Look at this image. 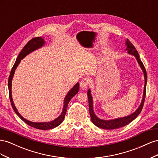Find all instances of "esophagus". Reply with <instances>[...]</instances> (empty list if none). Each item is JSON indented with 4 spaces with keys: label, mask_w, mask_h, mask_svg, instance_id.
Here are the masks:
<instances>
[{
    "label": "esophagus",
    "mask_w": 158,
    "mask_h": 158,
    "mask_svg": "<svg viewBox=\"0 0 158 158\" xmlns=\"http://www.w3.org/2000/svg\"><path fill=\"white\" fill-rule=\"evenodd\" d=\"M89 82H90V79L89 78L85 77L83 79L81 80L80 87L83 89H86L87 88L88 85L89 84Z\"/></svg>",
    "instance_id": "esophagus-1"
}]
</instances>
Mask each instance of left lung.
Wrapping results in <instances>:
<instances>
[{
    "label": "left lung",
    "mask_w": 158,
    "mask_h": 158,
    "mask_svg": "<svg viewBox=\"0 0 158 158\" xmlns=\"http://www.w3.org/2000/svg\"><path fill=\"white\" fill-rule=\"evenodd\" d=\"M126 46H127V49L126 51H127L128 53L130 55L134 56L138 63V64L142 69L143 76H144V87H143V97L140 105H139V107L136 109V110L132 114H130L127 116L122 117V118H118L112 120H103L101 119L100 118L94 114V112L93 110V100L92 97V94L91 92V89H89L87 91V96H88V100H89V113L90 116H91V118L92 123L97 126V127L101 128L102 129L105 130H112V129H116L118 128H121L125 127L126 125H127L130 123H131L132 120H134L136 117L140 113L142 108L143 106L144 100H145L146 97V84H147V73L145 67L143 66V63L139 59V56L138 51L135 48V47L133 46V44L130 42L129 40L127 39L126 40L125 42Z\"/></svg>",
    "instance_id": "1"
}]
</instances>
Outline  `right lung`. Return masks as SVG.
Here are the masks:
<instances>
[{"label": "right lung", "mask_w": 158, "mask_h": 158, "mask_svg": "<svg viewBox=\"0 0 158 158\" xmlns=\"http://www.w3.org/2000/svg\"><path fill=\"white\" fill-rule=\"evenodd\" d=\"M44 44H45V41L42 37H37V38L31 39L26 44V46L23 48V49H22V50L20 52L19 56H18L17 59L15 61V65H13L12 69L10 71V76H9V77H8V91H9V98H10V101L11 102L12 109L15 112V113L18 116H19L20 118L25 123L30 126V127H34V128H37V129H40V130H49V129H52V128H54L58 127V126L61 124L62 123V122L64 121V118H65V115L66 114L67 109V106H68L69 101H71V99L73 98L79 91V83H77L74 85L73 87L72 88L68 93H67V95L65 96V99H64V106H63V110H62L61 113L56 119H54L53 120L50 121V122H45V123H34V122H31V121L26 120V118H24L23 116H22V115L19 113V111L17 110L14 104V102H13V100H12V78H13V77H14L15 70L17 68L18 65H19L21 60L23 59L24 57H25L27 55L30 54V53H31L35 50H36V49L40 48H42L43 46H44Z\"/></svg>", "instance_id": "1"}]
</instances>
